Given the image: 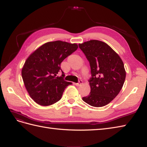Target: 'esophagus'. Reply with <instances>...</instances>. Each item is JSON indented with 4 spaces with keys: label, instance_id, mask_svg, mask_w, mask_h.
<instances>
[{
    "label": "esophagus",
    "instance_id": "34e87169",
    "mask_svg": "<svg viewBox=\"0 0 147 147\" xmlns=\"http://www.w3.org/2000/svg\"><path fill=\"white\" fill-rule=\"evenodd\" d=\"M82 84H83V82H82V80H80L78 83H74V85H75L76 86H81Z\"/></svg>",
    "mask_w": 147,
    "mask_h": 147
}]
</instances>
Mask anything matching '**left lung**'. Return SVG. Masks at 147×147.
<instances>
[{
    "instance_id": "left-lung-1",
    "label": "left lung",
    "mask_w": 147,
    "mask_h": 147,
    "mask_svg": "<svg viewBox=\"0 0 147 147\" xmlns=\"http://www.w3.org/2000/svg\"><path fill=\"white\" fill-rule=\"evenodd\" d=\"M90 63V93L83 101L94 107H102L116 97L123 87L126 72L122 60L110 46L99 40L79 44Z\"/></svg>"
}]
</instances>
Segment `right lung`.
<instances>
[{
  "mask_svg": "<svg viewBox=\"0 0 147 147\" xmlns=\"http://www.w3.org/2000/svg\"><path fill=\"white\" fill-rule=\"evenodd\" d=\"M78 48L76 43L62 41L46 42L28 56L23 66L22 76L32 99L41 106L53 105L61 99L65 88L71 82L57 76L60 64Z\"/></svg>",
  "mask_w": 147,
  "mask_h": 147,
  "instance_id": "1",
  "label": "right lung"
}]
</instances>
